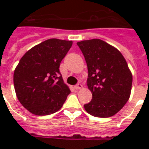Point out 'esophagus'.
I'll use <instances>...</instances> for the list:
<instances>
[{"label":"esophagus","instance_id":"1","mask_svg":"<svg viewBox=\"0 0 149 149\" xmlns=\"http://www.w3.org/2000/svg\"><path fill=\"white\" fill-rule=\"evenodd\" d=\"M83 88V85L81 84H77V85H75V88L77 89V90H78V89H81Z\"/></svg>","mask_w":149,"mask_h":149}]
</instances>
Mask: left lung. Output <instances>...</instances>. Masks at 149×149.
Listing matches in <instances>:
<instances>
[{"label":"left lung","mask_w":149,"mask_h":149,"mask_svg":"<svg viewBox=\"0 0 149 149\" xmlns=\"http://www.w3.org/2000/svg\"><path fill=\"white\" fill-rule=\"evenodd\" d=\"M87 63V85L93 99L84 104L96 117L114 116L129 99L132 76L121 52L100 39L77 42Z\"/></svg>","instance_id":"obj_1"}]
</instances>
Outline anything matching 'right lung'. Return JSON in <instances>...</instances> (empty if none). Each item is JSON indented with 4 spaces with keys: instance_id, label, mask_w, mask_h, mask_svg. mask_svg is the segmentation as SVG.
Listing matches in <instances>:
<instances>
[{
    "instance_id": "right-lung-1",
    "label": "right lung",
    "mask_w": 149,
    "mask_h": 149,
    "mask_svg": "<svg viewBox=\"0 0 149 149\" xmlns=\"http://www.w3.org/2000/svg\"><path fill=\"white\" fill-rule=\"evenodd\" d=\"M72 45V40L49 39L24 54L15 68L17 97L31 113L45 116L57 112L70 93L59 68Z\"/></svg>"
}]
</instances>
